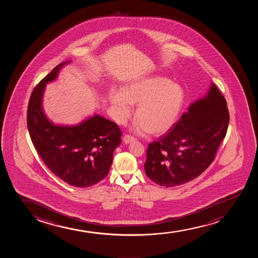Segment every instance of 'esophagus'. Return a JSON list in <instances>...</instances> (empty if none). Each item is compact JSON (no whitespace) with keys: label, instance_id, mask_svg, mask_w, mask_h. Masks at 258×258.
Returning a JSON list of instances; mask_svg holds the SVG:
<instances>
[{"label":"esophagus","instance_id":"1","mask_svg":"<svg viewBox=\"0 0 258 258\" xmlns=\"http://www.w3.org/2000/svg\"><path fill=\"white\" fill-rule=\"evenodd\" d=\"M135 140H136V138L134 136H131V135H125L124 137H123V142H124L125 144H128V143L134 142Z\"/></svg>","mask_w":258,"mask_h":258}]
</instances>
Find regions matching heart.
Wrapping results in <instances>:
<instances>
[{"label": "heart", "instance_id": "heart-1", "mask_svg": "<svg viewBox=\"0 0 258 258\" xmlns=\"http://www.w3.org/2000/svg\"><path fill=\"white\" fill-rule=\"evenodd\" d=\"M110 101L116 122L123 124L131 117L132 105L136 111V133L158 136L175 124L185 101L182 88L168 78H150L136 81L123 92L113 90Z\"/></svg>", "mask_w": 258, "mask_h": 258}]
</instances>
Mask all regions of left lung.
Returning a JSON list of instances; mask_svg holds the SVG:
<instances>
[{
	"instance_id": "obj_1",
	"label": "left lung",
	"mask_w": 258,
	"mask_h": 258,
	"mask_svg": "<svg viewBox=\"0 0 258 258\" xmlns=\"http://www.w3.org/2000/svg\"><path fill=\"white\" fill-rule=\"evenodd\" d=\"M228 122L227 101L211 83L206 96L192 103L169 133L148 145L147 176L166 187L197 178L215 159Z\"/></svg>"
}]
</instances>
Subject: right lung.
Masks as SVG:
<instances>
[{
	"mask_svg": "<svg viewBox=\"0 0 258 258\" xmlns=\"http://www.w3.org/2000/svg\"><path fill=\"white\" fill-rule=\"evenodd\" d=\"M69 62L54 67L34 88L28 104L27 127L31 142L47 168L67 184L83 188L107 175L122 132L115 122L99 115L76 126L50 122L42 110L45 87Z\"/></svg>",
	"mask_w": 258,
	"mask_h": 258,
	"instance_id": "1",
	"label": "right lung"
}]
</instances>
